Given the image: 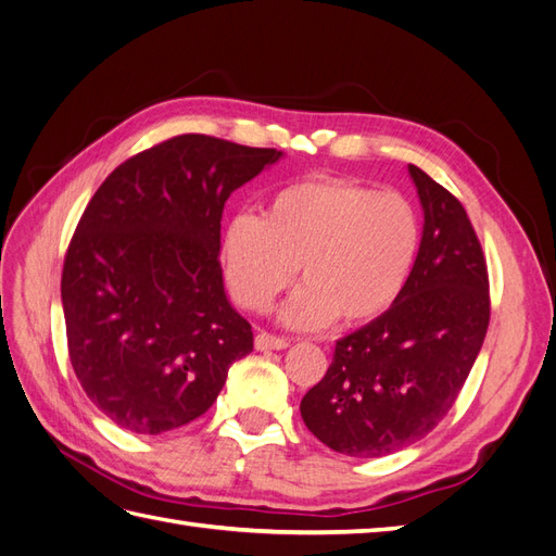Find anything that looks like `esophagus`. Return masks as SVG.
Returning <instances> with one entry per match:
<instances>
[{
  "instance_id": "1",
  "label": "esophagus",
  "mask_w": 556,
  "mask_h": 556,
  "mask_svg": "<svg viewBox=\"0 0 556 556\" xmlns=\"http://www.w3.org/2000/svg\"><path fill=\"white\" fill-rule=\"evenodd\" d=\"M288 345H290L288 339H282V336H274L268 331H260L255 336V348L257 350H285Z\"/></svg>"
}]
</instances>
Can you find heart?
<instances>
[{
  "label": "heart",
  "instance_id": "obj_1",
  "mask_svg": "<svg viewBox=\"0 0 556 556\" xmlns=\"http://www.w3.org/2000/svg\"><path fill=\"white\" fill-rule=\"evenodd\" d=\"M419 248V217L392 190L341 178L290 182L268 197L264 215H233L223 233L231 294L250 311L271 308L301 271L304 285L282 308L299 329L341 315L366 323L394 304Z\"/></svg>",
  "mask_w": 556,
  "mask_h": 556
}]
</instances>
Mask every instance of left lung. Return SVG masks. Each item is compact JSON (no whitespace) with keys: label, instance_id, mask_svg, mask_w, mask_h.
Instances as JSON below:
<instances>
[{"label":"left lung","instance_id":"obj_1","mask_svg":"<svg viewBox=\"0 0 556 556\" xmlns=\"http://www.w3.org/2000/svg\"><path fill=\"white\" fill-rule=\"evenodd\" d=\"M408 174L425 211L413 271L390 308L336 343L301 399L311 433L348 457L425 439L457 401L490 325V278L464 206L415 164Z\"/></svg>","mask_w":556,"mask_h":556}]
</instances>
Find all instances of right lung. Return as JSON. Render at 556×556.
<instances>
[{
    "label": "right lung",
    "instance_id": "right-lung-1",
    "mask_svg": "<svg viewBox=\"0 0 556 556\" xmlns=\"http://www.w3.org/2000/svg\"><path fill=\"white\" fill-rule=\"evenodd\" d=\"M282 157L182 134L129 157L99 185L62 268L74 374L111 422L157 435L204 415L252 350L220 266L233 190Z\"/></svg>",
    "mask_w": 556,
    "mask_h": 556
}]
</instances>
